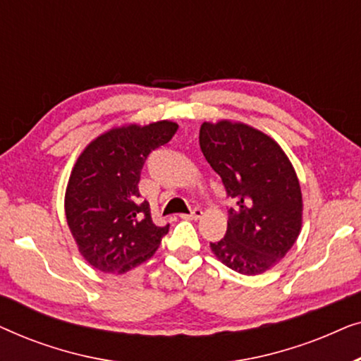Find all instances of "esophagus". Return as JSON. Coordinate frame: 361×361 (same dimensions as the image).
<instances>
[{
    "label": "esophagus",
    "instance_id": "1",
    "mask_svg": "<svg viewBox=\"0 0 361 361\" xmlns=\"http://www.w3.org/2000/svg\"><path fill=\"white\" fill-rule=\"evenodd\" d=\"M202 215H204V212H202L200 209H194V210L190 212V214L180 215V216H182V219H189V220H199Z\"/></svg>",
    "mask_w": 361,
    "mask_h": 361
}]
</instances>
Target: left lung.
Masks as SVG:
<instances>
[{"instance_id": "1", "label": "left lung", "mask_w": 361, "mask_h": 361, "mask_svg": "<svg viewBox=\"0 0 361 361\" xmlns=\"http://www.w3.org/2000/svg\"><path fill=\"white\" fill-rule=\"evenodd\" d=\"M199 142L235 202L212 251L236 273H264L293 248L302 226V194L289 157L263 131L228 120L202 123Z\"/></svg>"}]
</instances>
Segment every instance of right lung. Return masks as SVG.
<instances>
[{"label":"right lung","instance_id":"right-lung-1","mask_svg":"<svg viewBox=\"0 0 361 361\" xmlns=\"http://www.w3.org/2000/svg\"><path fill=\"white\" fill-rule=\"evenodd\" d=\"M177 128L169 120L111 128L78 156L66 190V216L93 268L123 274L159 248L169 225H154L137 184L147 156L169 142Z\"/></svg>","mask_w":361,"mask_h":361}]
</instances>
